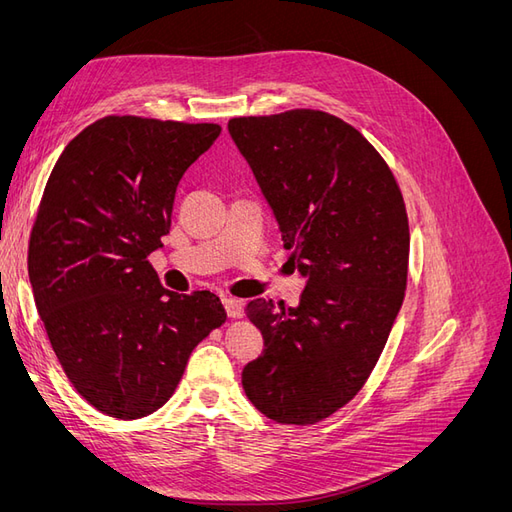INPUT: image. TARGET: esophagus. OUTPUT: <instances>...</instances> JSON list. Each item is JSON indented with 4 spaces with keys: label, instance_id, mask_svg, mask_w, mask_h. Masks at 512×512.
Listing matches in <instances>:
<instances>
[{
    "label": "esophagus",
    "instance_id": "1",
    "mask_svg": "<svg viewBox=\"0 0 512 512\" xmlns=\"http://www.w3.org/2000/svg\"><path fill=\"white\" fill-rule=\"evenodd\" d=\"M222 303H224V309H226V314L230 318H241L243 316V301L232 299V297H224Z\"/></svg>",
    "mask_w": 512,
    "mask_h": 512
}]
</instances>
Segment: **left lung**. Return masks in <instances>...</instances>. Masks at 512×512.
I'll return each mask as SVG.
<instances>
[{"label":"left lung","instance_id":"obj_1","mask_svg":"<svg viewBox=\"0 0 512 512\" xmlns=\"http://www.w3.org/2000/svg\"><path fill=\"white\" fill-rule=\"evenodd\" d=\"M228 132L307 277L297 307L247 303L265 350L243 367V389L273 421L314 425L363 389L404 303V196L374 145L335 115L235 117Z\"/></svg>","mask_w":512,"mask_h":512}]
</instances>
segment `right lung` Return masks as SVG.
<instances>
[{
  "label": "right lung",
  "instance_id": "right-lung-1",
  "mask_svg": "<svg viewBox=\"0 0 512 512\" xmlns=\"http://www.w3.org/2000/svg\"><path fill=\"white\" fill-rule=\"evenodd\" d=\"M218 123L108 115L53 166L29 235L38 314L68 380L132 421L162 408L192 350L226 322L209 290H166L147 256L170 230L177 185Z\"/></svg>",
  "mask_w": 512,
  "mask_h": 512
}]
</instances>
